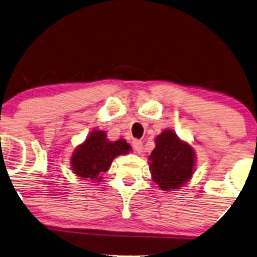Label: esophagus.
Masks as SVG:
<instances>
[{
  "mask_svg": "<svg viewBox=\"0 0 257 257\" xmlns=\"http://www.w3.org/2000/svg\"><path fill=\"white\" fill-rule=\"evenodd\" d=\"M133 145V148H134V150L136 153H142V149H143V143L141 141H139V140H134V141L132 142Z\"/></svg>",
  "mask_w": 257,
  "mask_h": 257,
  "instance_id": "34e87169",
  "label": "esophagus"
}]
</instances>
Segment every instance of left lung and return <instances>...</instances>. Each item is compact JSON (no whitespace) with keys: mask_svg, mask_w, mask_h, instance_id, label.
<instances>
[{"mask_svg":"<svg viewBox=\"0 0 257 257\" xmlns=\"http://www.w3.org/2000/svg\"><path fill=\"white\" fill-rule=\"evenodd\" d=\"M149 159L153 181L162 190L180 189L194 174L196 154L175 132L166 129L156 136L155 149Z\"/></svg>","mask_w":257,"mask_h":257,"instance_id":"obj_1","label":"left lung"}]
</instances>
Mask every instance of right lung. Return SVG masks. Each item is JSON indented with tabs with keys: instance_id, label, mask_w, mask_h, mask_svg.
<instances>
[{
	"instance_id": "right-lung-1",
	"label": "right lung",
	"mask_w": 257,
	"mask_h": 257,
	"mask_svg": "<svg viewBox=\"0 0 257 257\" xmlns=\"http://www.w3.org/2000/svg\"><path fill=\"white\" fill-rule=\"evenodd\" d=\"M131 150L132 147L125 140L110 142L105 132L94 131L71 154V170L81 179L101 182V175L108 172L112 160L119 155H126Z\"/></svg>"
}]
</instances>
